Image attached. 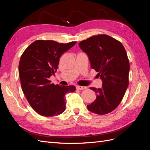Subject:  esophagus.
Returning a JSON list of instances; mask_svg holds the SVG:
<instances>
[{
	"label": "esophagus",
	"mask_w": 150,
	"mask_h": 150,
	"mask_svg": "<svg viewBox=\"0 0 150 150\" xmlns=\"http://www.w3.org/2000/svg\"><path fill=\"white\" fill-rule=\"evenodd\" d=\"M86 88H87V87H85V86H76V89L78 90H83V89H85Z\"/></svg>",
	"instance_id": "esophagus-1"
}]
</instances>
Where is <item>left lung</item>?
Returning <instances> with one entry per match:
<instances>
[{"mask_svg": "<svg viewBox=\"0 0 150 150\" xmlns=\"http://www.w3.org/2000/svg\"><path fill=\"white\" fill-rule=\"evenodd\" d=\"M79 46L103 81L101 89L90 88L97 96L88 109L98 115L110 113L119 105L129 84V62L126 50L119 40L106 34L93 35Z\"/></svg>", "mask_w": 150, "mask_h": 150, "instance_id": "obj_1", "label": "left lung"}]
</instances>
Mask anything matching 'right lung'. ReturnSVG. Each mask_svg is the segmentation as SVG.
I'll return each instance as SVG.
<instances>
[{
  "label": "right lung",
  "instance_id": "right-lung-1",
  "mask_svg": "<svg viewBox=\"0 0 150 150\" xmlns=\"http://www.w3.org/2000/svg\"><path fill=\"white\" fill-rule=\"evenodd\" d=\"M51 40H37L22 53L19 72L22 91L34 111L44 116L61 114L66 109L65 94L76 91L74 86L51 83L61 56L76 44Z\"/></svg>",
  "mask_w": 150,
  "mask_h": 150
}]
</instances>
